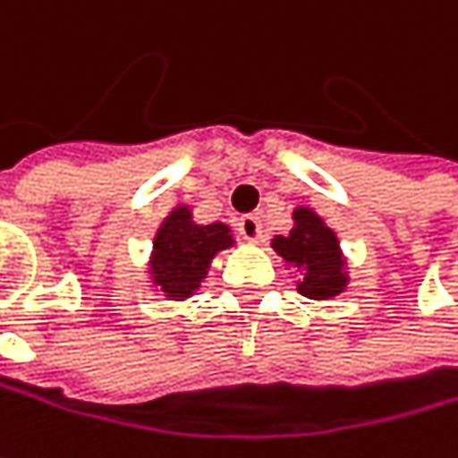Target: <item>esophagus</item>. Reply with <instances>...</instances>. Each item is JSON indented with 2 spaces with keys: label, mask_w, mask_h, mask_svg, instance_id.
I'll list each match as a JSON object with an SVG mask.
<instances>
[{
  "label": "esophagus",
  "mask_w": 458,
  "mask_h": 458,
  "mask_svg": "<svg viewBox=\"0 0 458 458\" xmlns=\"http://www.w3.org/2000/svg\"><path fill=\"white\" fill-rule=\"evenodd\" d=\"M238 230H241V235L246 238V241H259L262 238V220L257 217V215H243L241 220H238Z\"/></svg>",
  "instance_id": "esophagus-1"
}]
</instances>
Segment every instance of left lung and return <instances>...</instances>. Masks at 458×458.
<instances>
[{"instance_id":"1","label":"left lung","mask_w":458,"mask_h":458,"mask_svg":"<svg viewBox=\"0 0 458 458\" xmlns=\"http://www.w3.org/2000/svg\"><path fill=\"white\" fill-rule=\"evenodd\" d=\"M296 228L288 235L272 238V249L288 262L304 270V280L299 291L310 299H330L346 288L344 259L338 251V238L327 228L312 209L293 212Z\"/></svg>"}]
</instances>
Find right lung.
Listing matches in <instances>:
<instances>
[{
  "label": "right lung",
  "instance_id": "1",
  "mask_svg": "<svg viewBox=\"0 0 458 458\" xmlns=\"http://www.w3.org/2000/svg\"><path fill=\"white\" fill-rule=\"evenodd\" d=\"M233 246L228 225H199L191 220V209L178 207L154 235L151 275L165 296L181 301L188 299L204 280L212 257Z\"/></svg>",
  "mask_w": 458,
  "mask_h": 458
}]
</instances>
